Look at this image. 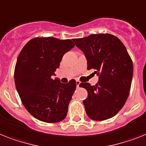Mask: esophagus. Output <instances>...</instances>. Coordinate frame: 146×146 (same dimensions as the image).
<instances>
[{"label":"esophagus","instance_id":"1","mask_svg":"<svg viewBox=\"0 0 146 146\" xmlns=\"http://www.w3.org/2000/svg\"><path fill=\"white\" fill-rule=\"evenodd\" d=\"M79 85H80V82L76 81V87L79 88Z\"/></svg>","mask_w":146,"mask_h":146}]
</instances>
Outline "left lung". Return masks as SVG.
<instances>
[{
    "label": "left lung",
    "instance_id": "left-lung-1",
    "mask_svg": "<svg viewBox=\"0 0 146 146\" xmlns=\"http://www.w3.org/2000/svg\"><path fill=\"white\" fill-rule=\"evenodd\" d=\"M73 40L85 54L88 70L94 69L99 76L97 85L82 82L79 85L88 92L83 100L86 114L94 121L112 118L128 98L133 72L131 57L122 42L110 34H92Z\"/></svg>",
    "mask_w": 146,
    "mask_h": 146
}]
</instances>
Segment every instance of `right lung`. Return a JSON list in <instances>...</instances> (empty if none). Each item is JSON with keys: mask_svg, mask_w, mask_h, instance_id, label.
<instances>
[{"mask_svg": "<svg viewBox=\"0 0 146 146\" xmlns=\"http://www.w3.org/2000/svg\"><path fill=\"white\" fill-rule=\"evenodd\" d=\"M70 40L34 38L24 46L15 67V88L31 115L47 123L64 120L76 88L75 79L64 84L53 79L64 54L74 47Z\"/></svg>", "mask_w": 146, "mask_h": 146, "instance_id": "add662e5", "label": "right lung"}]
</instances>
